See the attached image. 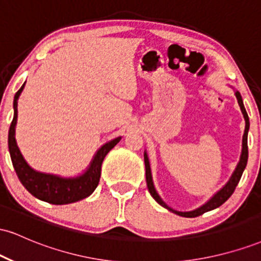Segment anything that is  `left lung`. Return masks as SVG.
Instances as JSON below:
<instances>
[{"label":"left lung","mask_w":261,"mask_h":261,"mask_svg":"<svg viewBox=\"0 0 261 261\" xmlns=\"http://www.w3.org/2000/svg\"><path fill=\"white\" fill-rule=\"evenodd\" d=\"M236 97L237 99H238V104L239 107H241V110L242 113H243L244 115V119H245V130H244V135H243V149H242V155H241V161H239L238 166H237V168L234 170V173H233L232 176H230L229 181L227 182L224 187L221 189L220 191L212 197L211 200H208L207 202L205 203V205H202L201 207L194 210V211H190V212H180V211H175V210L168 207V206L166 205L163 201H162V199L158 195L157 193H155L154 190V187H153V182H152V176H151V168H149V162H148V157L147 154L145 153V166H146V181H147V188H148V191L149 194H151L152 197L160 203L161 206H163V207L168 208L169 211L174 212V214L179 215V216H182V217H197L200 216V215L205 214V212L207 211H211V210L218 207V206L222 205L223 202H226L227 200L229 199V196L232 195L233 191L236 190V187L238 185L239 180H241V176L243 174L244 169H245V166H247V162H248V130H249V118H248V114L245 112V108L243 106V100H242V97L241 94H239V92H236Z\"/></svg>","instance_id":"obj_1"}]
</instances>
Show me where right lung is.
Wrapping results in <instances>:
<instances>
[{
    "label": "right lung",
    "mask_w": 261,
    "mask_h": 261,
    "mask_svg": "<svg viewBox=\"0 0 261 261\" xmlns=\"http://www.w3.org/2000/svg\"><path fill=\"white\" fill-rule=\"evenodd\" d=\"M24 85L20 87L19 91L14 95V116L11 122L10 131H8V149H10L12 164L16 170L18 179L33 196L39 200H43V201L53 203V205H66V203L86 199L98 187L100 179L101 163H103L104 158L108 152L120 141L121 137H118V139L101 146L85 174L77 176V178L65 179L56 175L35 172L27 164L24 158L22 157L17 147L16 139H14V127L17 124V100L24 88Z\"/></svg>",
    "instance_id": "1"
}]
</instances>
